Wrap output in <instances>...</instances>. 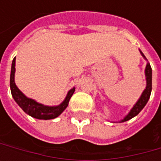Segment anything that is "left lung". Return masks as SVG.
I'll return each instance as SVG.
<instances>
[{
	"mask_svg": "<svg viewBox=\"0 0 161 161\" xmlns=\"http://www.w3.org/2000/svg\"><path fill=\"white\" fill-rule=\"evenodd\" d=\"M142 56L145 58L144 54L142 53ZM146 59V58H145ZM152 67L150 64H147V66H146L145 69V75H146V80H147V86H146V89L143 91L142 97H140V99L138 100V102L135 104V106L133 107V109L131 110V112L129 114H127L126 116L121 121V122H125V121L130 120L132 119L133 117H134L135 115L139 114L140 112L142 111V109L145 107V105L148 102L150 97H151V93H152Z\"/></svg>",
	"mask_w": 161,
	"mask_h": 161,
	"instance_id": "obj_1",
	"label": "left lung"
}]
</instances>
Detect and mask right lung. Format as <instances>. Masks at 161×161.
I'll return each mask as SVG.
<instances>
[{"label": "right lung", "instance_id": "1", "mask_svg": "<svg viewBox=\"0 0 161 161\" xmlns=\"http://www.w3.org/2000/svg\"><path fill=\"white\" fill-rule=\"evenodd\" d=\"M14 74H15V58L12 61L11 71H10V80H9L11 95L17 104L22 108V110L24 112H26L30 116L36 118V119L50 120V119H53V118L57 117L58 115L63 113V111L65 108H67L69 101H70V98L75 90L74 88L70 90L67 94V97L64 99V101L57 107L43 106L39 103L36 102L31 98H28L17 88L15 82H14Z\"/></svg>", "mask_w": 161, "mask_h": 161}]
</instances>
